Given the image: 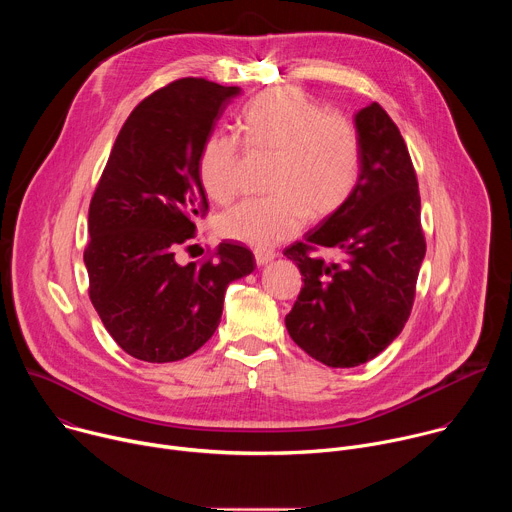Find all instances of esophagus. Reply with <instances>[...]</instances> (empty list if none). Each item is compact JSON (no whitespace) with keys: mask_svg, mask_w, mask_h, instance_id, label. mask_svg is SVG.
Returning a JSON list of instances; mask_svg holds the SVG:
<instances>
[{"mask_svg":"<svg viewBox=\"0 0 512 512\" xmlns=\"http://www.w3.org/2000/svg\"><path fill=\"white\" fill-rule=\"evenodd\" d=\"M253 255H255L257 265H267L269 261L275 259V251H269V249H255Z\"/></svg>","mask_w":512,"mask_h":512,"instance_id":"34e87169","label":"esophagus"}]
</instances>
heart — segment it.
Returning a JSON list of instances; mask_svg holds the SVG:
<instances>
[{
    "label": "heart",
    "instance_id": "1",
    "mask_svg": "<svg viewBox=\"0 0 512 512\" xmlns=\"http://www.w3.org/2000/svg\"><path fill=\"white\" fill-rule=\"evenodd\" d=\"M239 131L253 154H271L267 190L218 216V233L255 249H271L294 237L308 214L324 218L354 192L360 178V135L350 117L324 111L298 89H273L239 113ZM241 143L229 133H210L198 156L206 194L227 204L241 192Z\"/></svg>",
    "mask_w": 512,
    "mask_h": 512
}]
</instances>
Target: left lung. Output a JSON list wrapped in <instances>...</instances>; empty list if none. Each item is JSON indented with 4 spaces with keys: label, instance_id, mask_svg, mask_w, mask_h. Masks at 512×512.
Listing matches in <instances>:
<instances>
[{
    "label": "left lung",
    "instance_id": "1",
    "mask_svg": "<svg viewBox=\"0 0 512 512\" xmlns=\"http://www.w3.org/2000/svg\"><path fill=\"white\" fill-rule=\"evenodd\" d=\"M360 178L350 198L283 251L304 275L285 328L302 350L332 369L381 354L403 330L425 257L417 176L399 127L379 103L354 115ZM318 248H336L328 264Z\"/></svg>",
    "mask_w": 512,
    "mask_h": 512
}]
</instances>
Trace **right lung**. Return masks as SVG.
I'll return each instance as SVG.
<instances>
[{
	"label": "right lung",
	"mask_w": 512,
	"mask_h": 512,
	"mask_svg": "<svg viewBox=\"0 0 512 512\" xmlns=\"http://www.w3.org/2000/svg\"><path fill=\"white\" fill-rule=\"evenodd\" d=\"M239 87L180 79L143 99L123 123L89 206L85 265L91 302L133 358L174 362L218 328L231 281L253 253L221 243L202 263H176L208 210L198 176L204 139Z\"/></svg>",
	"instance_id": "1"
}]
</instances>
